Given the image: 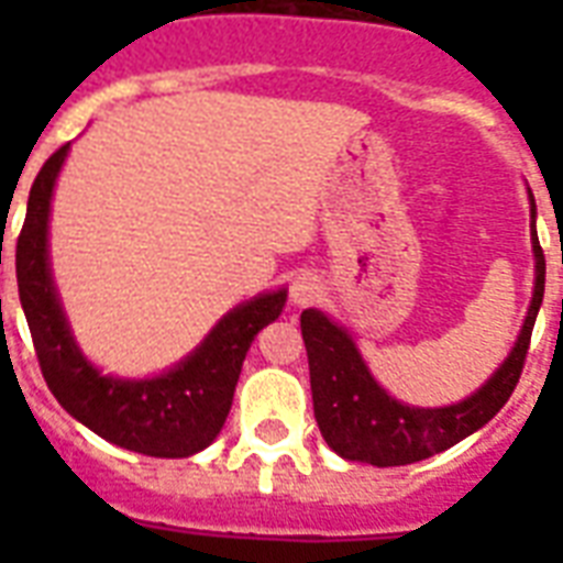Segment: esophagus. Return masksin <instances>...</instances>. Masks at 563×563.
<instances>
[{"label": "esophagus", "mask_w": 563, "mask_h": 563, "mask_svg": "<svg viewBox=\"0 0 563 563\" xmlns=\"http://www.w3.org/2000/svg\"><path fill=\"white\" fill-rule=\"evenodd\" d=\"M321 291H324V283L318 280L316 274L303 272V274H298L295 280H291L289 295H291V300L298 303V307H307V303H316V300L321 298Z\"/></svg>", "instance_id": "obj_1"}]
</instances>
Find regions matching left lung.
Masks as SVG:
<instances>
[{"mask_svg": "<svg viewBox=\"0 0 563 563\" xmlns=\"http://www.w3.org/2000/svg\"><path fill=\"white\" fill-rule=\"evenodd\" d=\"M534 260H538L534 265L538 277H534L532 307H529L511 356L479 391L444 409H415L388 397L385 388H379L368 374L351 335L344 333L342 327H335L324 312L307 309L300 316V333H303L309 356L312 409H316L318 429L327 444L351 462L397 467V464L423 462L429 455L444 453L462 438L485 427L506 406L523 374L534 318L543 300V280H547V260H543L538 239H534Z\"/></svg>", "mask_w": 563, "mask_h": 563, "instance_id": "1", "label": "left lung"}]
</instances>
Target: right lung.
<instances>
[{
    "instance_id": "1",
    "label": "right lung",
    "mask_w": 563,
    "mask_h": 563,
    "mask_svg": "<svg viewBox=\"0 0 563 563\" xmlns=\"http://www.w3.org/2000/svg\"><path fill=\"white\" fill-rule=\"evenodd\" d=\"M69 143L60 145L31 184L29 212L16 239V286L31 342L48 391L75 420L104 441L154 459H184L210 444L228 420L239 371L254 335L277 321L286 291L247 300L207 342L157 379L101 376L75 347L48 274V201Z\"/></svg>"
}]
</instances>
